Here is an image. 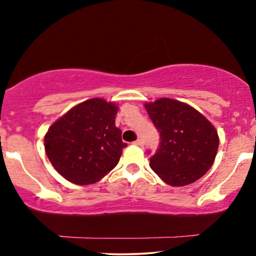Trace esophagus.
I'll list each match as a JSON object with an SVG mask.
<instances>
[{"label": "esophagus", "instance_id": "esophagus-1", "mask_svg": "<svg viewBox=\"0 0 256 256\" xmlns=\"http://www.w3.org/2000/svg\"><path fill=\"white\" fill-rule=\"evenodd\" d=\"M134 145H137V146H143V145H144V142L142 140V139H138V140L134 142Z\"/></svg>", "mask_w": 256, "mask_h": 256}]
</instances>
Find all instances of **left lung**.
Segmentation results:
<instances>
[{
    "mask_svg": "<svg viewBox=\"0 0 256 256\" xmlns=\"http://www.w3.org/2000/svg\"><path fill=\"white\" fill-rule=\"evenodd\" d=\"M160 132V146L150 158L151 169L164 182L182 186L195 182L214 163L218 136L192 106L169 98L145 105Z\"/></svg>",
    "mask_w": 256,
    "mask_h": 256,
    "instance_id": "8db88e82",
    "label": "left lung"
}]
</instances>
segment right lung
I'll return each instance as SVG.
<instances>
[{
  "label": "right lung",
  "mask_w": 256,
  "mask_h": 256,
  "mask_svg": "<svg viewBox=\"0 0 256 256\" xmlns=\"http://www.w3.org/2000/svg\"><path fill=\"white\" fill-rule=\"evenodd\" d=\"M117 112L112 102L90 99L50 126L44 136V150L61 176L82 186L98 182L117 166L128 146L116 128Z\"/></svg>",
  "instance_id": "add662e5"
}]
</instances>
